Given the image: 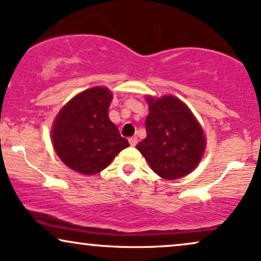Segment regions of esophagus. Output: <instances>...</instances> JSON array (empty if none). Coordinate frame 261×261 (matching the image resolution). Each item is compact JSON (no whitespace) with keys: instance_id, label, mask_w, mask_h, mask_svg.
Here are the masks:
<instances>
[{"instance_id":"obj_1","label":"esophagus","mask_w":261,"mask_h":261,"mask_svg":"<svg viewBox=\"0 0 261 261\" xmlns=\"http://www.w3.org/2000/svg\"><path fill=\"white\" fill-rule=\"evenodd\" d=\"M128 142H130V144L133 147H135L137 144V137H131L130 140H128Z\"/></svg>"}]
</instances>
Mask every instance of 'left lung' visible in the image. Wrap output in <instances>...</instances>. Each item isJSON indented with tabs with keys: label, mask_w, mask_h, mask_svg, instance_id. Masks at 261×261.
Wrapping results in <instances>:
<instances>
[{
	"label": "left lung",
	"mask_w": 261,
	"mask_h": 261,
	"mask_svg": "<svg viewBox=\"0 0 261 261\" xmlns=\"http://www.w3.org/2000/svg\"><path fill=\"white\" fill-rule=\"evenodd\" d=\"M147 137L137 144L151 170L164 179H177L196 169L206 147L202 127L179 98L146 97Z\"/></svg>",
	"instance_id": "8db88e82"
}]
</instances>
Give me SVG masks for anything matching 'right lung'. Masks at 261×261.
<instances>
[{
  "label": "right lung",
  "mask_w": 261,
  "mask_h": 261,
  "mask_svg": "<svg viewBox=\"0 0 261 261\" xmlns=\"http://www.w3.org/2000/svg\"><path fill=\"white\" fill-rule=\"evenodd\" d=\"M112 98L107 88L95 87L78 94L59 112L51 140L66 166L83 174L98 173L130 146L108 118Z\"/></svg>",
  "instance_id": "add662e5"
}]
</instances>
